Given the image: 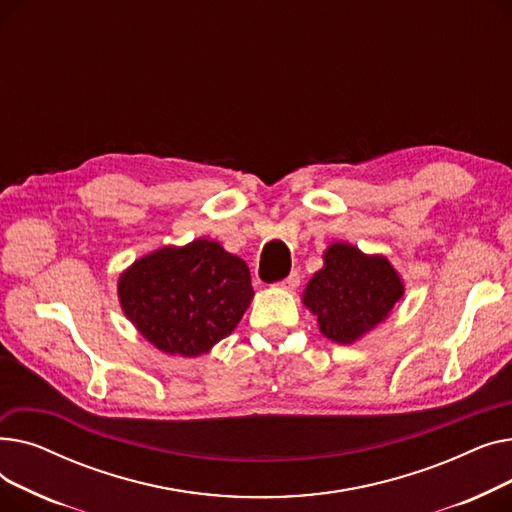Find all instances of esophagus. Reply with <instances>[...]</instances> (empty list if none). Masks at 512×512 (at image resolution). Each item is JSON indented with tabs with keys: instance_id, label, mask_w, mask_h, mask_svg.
Returning <instances> with one entry per match:
<instances>
[{
	"instance_id": "obj_1",
	"label": "esophagus",
	"mask_w": 512,
	"mask_h": 512,
	"mask_svg": "<svg viewBox=\"0 0 512 512\" xmlns=\"http://www.w3.org/2000/svg\"><path fill=\"white\" fill-rule=\"evenodd\" d=\"M301 284V276L297 274V272H292L288 278H284L278 286L280 288H284V290H294V288H297Z\"/></svg>"
}]
</instances>
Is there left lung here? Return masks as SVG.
Instances as JSON below:
<instances>
[{"label":"left lung","mask_w":512,"mask_h":512,"mask_svg":"<svg viewBox=\"0 0 512 512\" xmlns=\"http://www.w3.org/2000/svg\"><path fill=\"white\" fill-rule=\"evenodd\" d=\"M402 297L405 282L388 257L332 242L324 251V267L303 290V305L328 340L353 344L388 319Z\"/></svg>","instance_id":"8db88e82"}]
</instances>
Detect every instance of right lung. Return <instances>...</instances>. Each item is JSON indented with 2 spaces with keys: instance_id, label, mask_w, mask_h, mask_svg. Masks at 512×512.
Returning <instances> with one entry per match:
<instances>
[{
  "instance_id": "1",
  "label": "right lung",
  "mask_w": 512,
  "mask_h": 512,
  "mask_svg": "<svg viewBox=\"0 0 512 512\" xmlns=\"http://www.w3.org/2000/svg\"><path fill=\"white\" fill-rule=\"evenodd\" d=\"M253 297L249 265L207 238L155 249L118 278L130 324L172 357L209 353L232 334Z\"/></svg>"
}]
</instances>
